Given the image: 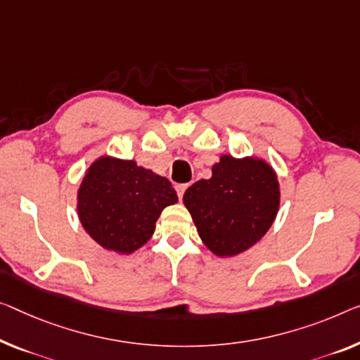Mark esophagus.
<instances>
[{"label": "esophagus", "mask_w": 360, "mask_h": 360, "mask_svg": "<svg viewBox=\"0 0 360 360\" xmlns=\"http://www.w3.org/2000/svg\"><path fill=\"white\" fill-rule=\"evenodd\" d=\"M186 189H187V184H178V186H176V192H178V197H179V200H181V198H182V195H184Z\"/></svg>", "instance_id": "1"}]
</instances>
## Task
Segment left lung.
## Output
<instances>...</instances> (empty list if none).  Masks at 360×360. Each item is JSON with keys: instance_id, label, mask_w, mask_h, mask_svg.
Masks as SVG:
<instances>
[{"instance_id": "obj_1", "label": "left lung", "mask_w": 360, "mask_h": 360, "mask_svg": "<svg viewBox=\"0 0 360 360\" xmlns=\"http://www.w3.org/2000/svg\"><path fill=\"white\" fill-rule=\"evenodd\" d=\"M280 200L275 168L254 155H221L212 166V178L194 182L182 197L202 243L219 259L259 243L275 221Z\"/></svg>"}]
</instances>
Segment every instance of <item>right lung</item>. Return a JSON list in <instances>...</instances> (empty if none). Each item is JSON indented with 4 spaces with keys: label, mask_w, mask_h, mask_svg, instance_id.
<instances>
[{
    "label": "right lung",
    "mask_w": 360,
    "mask_h": 360,
    "mask_svg": "<svg viewBox=\"0 0 360 360\" xmlns=\"http://www.w3.org/2000/svg\"><path fill=\"white\" fill-rule=\"evenodd\" d=\"M178 202L171 182L134 160L101 155L77 189V217L105 250L129 255L152 238L163 208Z\"/></svg>",
    "instance_id": "right-lung-1"
}]
</instances>
